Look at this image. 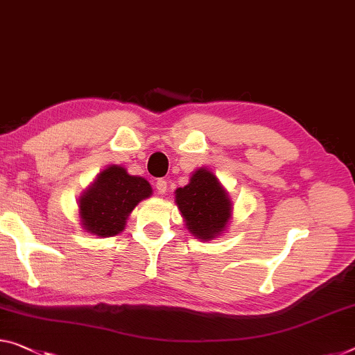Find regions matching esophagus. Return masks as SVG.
I'll list each match as a JSON object with an SVG mask.
<instances>
[{
    "label": "esophagus",
    "instance_id": "34e87169",
    "mask_svg": "<svg viewBox=\"0 0 355 355\" xmlns=\"http://www.w3.org/2000/svg\"><path fill=\"white\" fill-rule=\"evenodd\" d=\"M166 187H168V182L165 181V179H157V182H155L157 192H159L160 195H163V193L166 192Z\"/></svg>",
    "mask_w": 355,
    "mask_h": 355
}]
</instances>
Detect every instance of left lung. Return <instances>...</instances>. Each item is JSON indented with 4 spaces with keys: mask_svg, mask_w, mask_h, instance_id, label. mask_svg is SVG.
<instances>
[{
    "mask_svg": "<svg viewBox=\"0 0 355 355\" xmlns=\"http://www.w3.org/2000/svg\"><path fill=\"white\" fill-rule=\"evenodd\" d=\"M176 203L190 233L200 239L217 236L230 219V200L208 170L195 171L190 184L176 190Z\"/></svg>",
    "mask_w": 355,
    "mask_h": 355,
    "instance_id": "obj_1",
    "label": "left lung"
}]
</instances>
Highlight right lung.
Listing matches in <instances>:
<instances>
[{
	"label": "right lung",
	"instance_id": "1",
	"mask_svg": "<svg viewBox=\"0 0 355 355\" xmlns=\"http://www.w3.org/2000/svg\"><path fill=\"white\" fill-rule=\"evenodd\" d=\"M150 193V184L144 178L130 176L122 166H109L80 196L83 225L98 236H114L123 230L135 206Z\"/></svg>",
	"mask_w": 355,
	"mask_h": 355
}]
</instances>
